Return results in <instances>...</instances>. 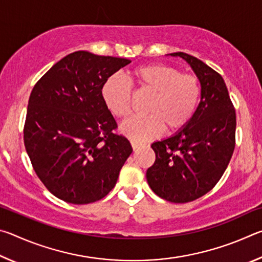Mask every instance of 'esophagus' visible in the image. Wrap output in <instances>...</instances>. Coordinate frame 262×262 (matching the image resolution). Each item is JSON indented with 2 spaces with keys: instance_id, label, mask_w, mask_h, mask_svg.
Masks as SVG:
<instances>
[{
  "instance_id": "esophagus-1",
  "label": "esophagus",
  "mask_w": 262,
  "mask_h": 262,
  "mask_svg": "<svg viewBox=\"0 0 262 262\" xmlns=\"http://www.w3.org/2000/svg\"><path fill=\"white\" fill-rule=\"evenodd\" d=\"M130 144H132L133 150H137L140 147H142V143H140V142H136V141H132Z\"/></svg>"
}]
</instances>
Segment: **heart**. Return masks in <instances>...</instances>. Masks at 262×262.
<instances>
[{
  "mask_svg": "<svg viewBox=\"0 0 262 262\" xmlns=\"http://www.w3.org/2000/svg\"><path fill=\"white\" fill-rule=\"evenodd\" d=\"M129 78L141 91L149 92L147 115H134L122 122L121 132L133 141L151 140L163 132L183 128L193 117L200 99V82L189 74L166 64H147L133 69ZM101 97L115 117L130 113L132 89L125 79L111 76L101 88Z\"/></svg>",
  "mask_w": 262,
  "mask_h": 262,
  "instance_id": "heart-1",
  "label": "heart"
}]
</instances>
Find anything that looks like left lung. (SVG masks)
Masks as SVG:
<instances>
[{
    "label": "left lung",
    "instance_id": "obj_1",
    "mask_svg": "<svg viewBox=\"0 0 262 262\" xmlns=\"http://www.w3.org/2000/svg\"><path fill=\"white\" fill-rule=\"evenodd\" d=\"M192 67L201 84V99L186 125L154 142V165L147 170L150 188L164 200L185 203L214 188L236 145V111L221 75L183 52L171 53Z\"/></svg>",
    "mask_w": 262,
    "mask_h": 262
}]
</instances>
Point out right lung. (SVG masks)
Listing matches in <instances>:
<instances>
[{"instance_id":"right-lung-1","label":"right lung","mask_w":262,"mask_h":262,"mask_svg":"<svg viewBox=\"0 0 262 262\" xmlns=\"http://www.w3.org/2000/svg\"><path fill=\"white\" fill-rule=\"evenodd\" d=\"M130 61L74 52L53 66L30 95L24 144L35 173L60 200L86 205L117 184L133 149L101 97L110 76Z\"/></svg>"}]
</instances>
